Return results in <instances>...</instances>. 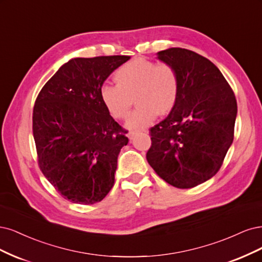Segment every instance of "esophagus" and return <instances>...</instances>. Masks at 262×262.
Instances as JSON below:
<instances>
[{
    "label": "esophagus",
    "mask_w": 262,
    "mask_h": 262,
    "mask_svg": "<svg viewBox=\"0 0 262 262\" xmlns=\"http://www.w3.org/2000/svg\"><path fill=\"white\" fill-rule=\"evenodd\" d=\"M135 135H136V132H129V133H128V138L132 140V139L134 138Z\"/></svg>",
    "instance_id": "1"
}]
</instances>
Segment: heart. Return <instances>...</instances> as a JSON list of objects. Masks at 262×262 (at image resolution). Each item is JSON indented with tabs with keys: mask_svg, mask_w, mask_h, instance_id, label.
<instances>
[{
	"mask_svg": "<svg viewBox=\"0 0 262 262\" xmlns=\"http://www.w3.org/2000/svg\"><path fill=\"white\" fill-rule=\"evenodd\" d=\"M113 79L115 85L100 88L101 102L113 119L125 120L134 98L137 107L126 122L130 129L148 127L159 114L170 113L179 99V75L168 64L135 58L119 67Z\"/></svg>",
	"mask_w": 262,
	"mask_h": 262,
	"instance_id": "heart-1",
	"label": "heart"
}]
</instances>
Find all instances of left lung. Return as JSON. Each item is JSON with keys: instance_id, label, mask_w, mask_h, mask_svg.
Listing matches in <instances>:
<instances>
[{"instance_id": "8db88e82", "label": "left lung", "mask_w": 262, "mask_h": 262, "mask_svg": "<svg viewBox=\"0 0 262 262\" xmlns=\"http://www.w3.org/2000/svg\"><path fill=\"white\" fill-rule=\"evenodd\" d=\"M157 55L179 75L180 95L166 119L150 129L147 161L172 186L191 188L220 170L233 142L237 103L208 58L182 48Z\"/></svg>"}]
</instances>
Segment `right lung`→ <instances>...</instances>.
<instances>
[{
    "instance_id": "right-lung-1",
    "label": "right lung",
    "mask_w": 262,
    "mask_h": 262,
    "mask_svg": "<svg viewBox=\"0 0 262 262\" xmlns=\"http://www.w3.org/2000/svg\"><path fill=\"white\" fill-rule=\"evenodd\" d=\"M129 58H72L37 97L32 132L40 170L74 204L94 205L114 185L117 157L128 138L101 102L100 88Z\"/></svg>"
}]
</instances>
